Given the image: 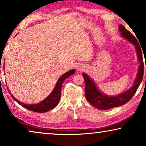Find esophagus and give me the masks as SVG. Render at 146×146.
<instances>
[{
	"mask_svg": "<svg viewBox=\"0 0 146 146\" xmlns=\"http://www.w3.org/2000/svg\"><path fill=\"white\" fill-rule=\"evenodd\" d=\"M84 68H85L84 64H82V63H79L76 65V70L77 71H82V70L84 69Z\"/></svg>",
	"mask_w": 146,
	"mask_h": 146,
	"instance_id": "34e87169",
	"label": "esophagus"
}]
</instances>
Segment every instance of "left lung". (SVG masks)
<instances>
[{
  "label": "left lung",
  "mask_w": 146,
  "mask_h": 146,
  "mask_svg": "<svg viewBox=\"0 0 146 146\" xmlns=\"http://www.w3.org/2000/svg\"><path fill=\"white\" fill-rule=\"evenodd\" d=\"M119 31L120 32L121 36L127 40L135 46L137 53V60L139 62V66L137 71L136 78L135 79L132 86L127 91L119 94L116 96H109L105 94L100 91L92 80L86 74L82 73V76L84 79L86 88L85 95L86 98L88 102L91 104L93 106L100 110H108L114 107L120 106L125 104L127 102L130 100L136 92L139 86L143 79V70H144V65H143L142 50L139 45L138 41L133 36L130 32L127 31L123 25H119ZM146 68V65H145Z\"/></svg>",
  "instance_id": "left-lung-1"
}]
</instances>
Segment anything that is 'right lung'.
Segmentation results:
<instances>
[{"instance_id":"right-lung-1","label":"right lung","mask_w":146,"mask_h":146,"mask_svg":"<svg viewBox=\"0 0 146 146\" xmlns=\"http://www.w3.org/2000/svg\"><path fill=\"white\" fill-rule=\"evenodd\" d=\"M74 73L75 70L72 69L71 70L64 73L63 75H62L59 78V79L58 80L52 92L50 93V94L47 98H46L44 100L38 104H27L23 103L22 102H20L19 100H18L17 98H15L11 94L10 91L9 92L14 100H15L17 102L19 103L20 105L22 106L24 108H25L31 111H35V112H46V111H50V110H52L54 108L56 107V106L58 105V104L60 99L61 97L62 84V83L64 82L65 79H66L67 78L70 76L71 75L74 74Z\"/></svg>"}]
</instances>
